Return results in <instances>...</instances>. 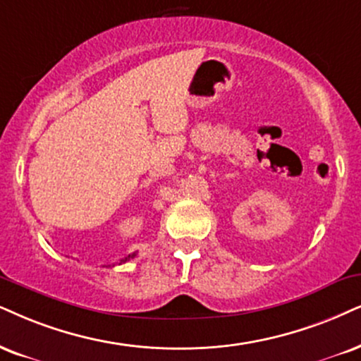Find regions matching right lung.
<instances>
[{"label":"right lung","mask_w":361,"mask_h":361,"mask_svg":"<svg viewBox=\"0 0 361 361\" xmlns=\"http://www.w3.org/2000/svg\"><path fill=\"white\" fill-rule=\"evenodd\" d=\"M135 255H136V253H133V255H128V257H125V258H123V259H121V262H120V264H121V263H125V262H128V259H131V258H133V257H135Z\"/></svg>","instance_id":"right-lung-1"}]
</instances>
